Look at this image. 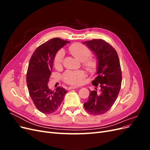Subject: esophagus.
<instances>
[{
	"label": "esophagus",
	"mask_w": 150,
	"mask_h": 150,
	"mask_svg": "<svg viewBox=\"0 0 150 150\" xmlns=\"http://www.w3.org/2000/svg\"><path fill=\"white\" fill-rule=\"evenodd\" d=\"M78 88V87H76V86H69V89H76Z\"/></svg>",
	"instance_id": "34e87169"
}]
</instances>
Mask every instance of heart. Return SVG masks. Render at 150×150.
<instances>
[{"label":"heart","mask_w":150,"mask_h":150,"mask_svg":"<svg viewBox=\"0 0 150 150\" xmlns=\"http://www.w3.org/2000/svg\"><path fill=\"white\" fill-rule=\"evenodd\" d=\"M69 51L75 58L81 61L86 69L89 72H94L96 70L98 61L95 58L89 57L91 51L88 46L81 43H74L69 47ZM64 56V52L62 49L56 54L54 59V66L59 67L61 66ZM85 76V72L82 70L67 71L63 75V79L68 84L78 85L81 83Z\"/></svg>","instance_id":"heart-1"}]
</instances>
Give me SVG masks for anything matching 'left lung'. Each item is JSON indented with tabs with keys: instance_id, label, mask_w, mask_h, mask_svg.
<instances>
[{
	"instance_id": "8db88e82",
	"label": "left lung",
	"mask_w": 150,
	"mask_h": 150,
	"mask_svg": "<svg viewBox=\"0 0 150 150\" xmlns=\"http://www.w3.org/2000/svg\"><path fill=\"white\" fill-rule=\"evenodd\" d=\"M83 44L95 54L98 61L97 77L92 81L96 88L90 91L84 107L93 115H103L114 104L121 89L122 73L118 55L115 48L103 39H93Z\"/></svg>"
}]
</instances>
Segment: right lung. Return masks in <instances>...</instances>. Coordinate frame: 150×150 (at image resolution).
Wrapping results in <instances>:
<instances>
[{
  "label": "right lung",
  "instance_id": "obj_1",
  "mask_svg": "<svg viewBox=\"0 0 150 150\" xmlns=\"http://www.w3.org/2000/svg\"><path fill=\"white\" fill-rule=\"evenodd\" d=\"M69 42L58 38L50 39L36 49L30 57L26 75L29 95L38 110L45 114L56 112L67 92L60 86L51 91L47 83L56 54Z\"/></svg>",
  "mask_w": 150,
  "mask_h": 150
}]
</instances>
